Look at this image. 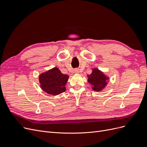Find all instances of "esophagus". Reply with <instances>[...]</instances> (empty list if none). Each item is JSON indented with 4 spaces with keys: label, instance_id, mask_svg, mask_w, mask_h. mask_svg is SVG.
Returning <instances> with one entry per match:
<instances>
[{
    "label": "esophagus",
    "instance_id": "1",
    "mask_svg": "<svg viewBox=\"0 0 147 147\" xmlns=\"http://www.w3.org/2000/svg\"><path fill=\"white\" fill-rule=\"evenodd\" d=\"M74 73L75 74H79L80 73V70L78 69H75L74 70Z\"/></svg>",
    "mask_w": 147,
    "mask_h": 147
}]
</instances>
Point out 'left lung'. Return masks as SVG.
<instances>
[{"mask_svg": "<svg viewBox=\"0 0 147 147\" xmlns=\"http://www.w3.org/2000/svg\"><path fill=\"white\" fill-rule=\"evenodd\" d=\"M88 82L91 85L92 90L100 92L105 89L109 81V77L99 69H92V73L87 75Z\"/></svg>", "mask_w": 147, "mask_h": 147, "instance_id": "obj_1", "label": "left lung"}]
</instances>
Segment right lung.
Wrapping results in <instances>:
<instances>
[{"label": "right lung", "instance_id": "obj_1", "mask_svg": "<svg viewBox=\"0 0 147 147\" xmlns=\"http://www.w3.org/2000/svg\"><path fill=\"white\" fill-rule=\"evenodd\" d=\"M69 75L62 74L55 67L40 74L39 83L42 90L49 94L58 95L65 91V84L69 80Z\"/></svg>", "mask_w": 147, "mask_h": 147}]
</instances>
